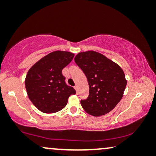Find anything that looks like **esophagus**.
Segmentation results:
<instances>
[{
	"label": "esophagus",
	"instance_id": "34e87169",
	"mask_svg": "<svg viewBox=\"0 0 156 156\" xmlns=\"http://www.w3.org/2000/svg\"><path fill=\"white\" fill-rule=\"evenodd\" d=\"M74 88H75V89H76V92H78V86H77V85H76V86H75V87H74Z\"/></svg>",
	"mask_w": 156,
	"mask_h": 156
}]
</instances>
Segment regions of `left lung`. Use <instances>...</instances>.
<instances>
[{"label": "left lung", "mask_w": 156, "mask_h": 156, "mask_svg": "<svg viewBox=\"0 0 156 156\" xmlns=\"http://www.w3.org/2000/svg\"><path fill=\"white\" fill-rule=\"evenodd\" d=\"M89 83V97L80 104L86 112L95 117L104 115L121 101L127 80L122 68L104 55L89 51L74 58Z\"/></svg>", "instance_id": "left-lung-1"}]
</instances>
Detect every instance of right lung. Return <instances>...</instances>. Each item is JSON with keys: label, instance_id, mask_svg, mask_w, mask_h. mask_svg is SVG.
<instances>
[{"label": "right lung", "instance_id": "right-lung-1", "mask_svg": "<svg viewBox=\"0 0 156 156\" xmlns=\"http://www.w3.org/2000/svg\"><path fill=\"white\" fill-rule=\"evenodd\" d=\"M74 53L56 51L34 64L27 73L25 85L31 103L42 112L53 114L63 109L76 90L65 83L62 69L71 62Z\"/></svg>", "mask_w": 156, "mask_h": 156}]
</instances>
